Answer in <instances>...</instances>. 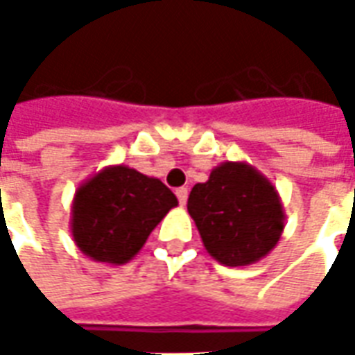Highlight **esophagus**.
Here are the masks:
<instances>
[{
  "label": "esophagus",
  "instance_id": "34e87169",
  "mask_svg": "<svg viewBox=\"0 0 355 355\" xmlns=\"http://www.w3.org/2000/svg\"><path fill=\"white\" fill-rule=\"evenodd\" d=\"M175 196H178V199H180V203L185 205L187 196H189V189H187V187H178V189H175Z\"/></svg>",
  "mask_w": 355,
  "mask_h": 355
}]
</instances>
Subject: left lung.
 I'll return each instance as SVG.
<instances>
[{"mask_svg":"<svg viewBox=\"0 0 355 355\" xmlns=\"http://www.w3.org/2000/svg\"><path fill=\"white\" fill-rule=\"evenodd\" d=\"M187 211L203 247L217 263L247 266L277 247L284 229V207L277 187L245 162H223L205 184H196Z\"/></svg>","mask_w":355,"mask_h":355,"instance_id":"left-lung-1","label":"left lung"}]
</instances>
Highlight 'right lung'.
I'll return each instance as SVG.
<instances>
[{
    "label": "right lung",
    "instance_id": "right-lung-1",
    "mask_svg": "<svg viewBox=\"0 0 355 355\" xmlns=\"http://www.w3.org/2000/svg\"><path fill=\"white\" fill-rule=\"evenodd\" d=\"M175 205L178 198L157 178L128 166H108L76 189L71 233L92 261L124 265Z\"/></svg>",
    "mask_w": 355,
    "mask_h": 355
}]
</instances>
